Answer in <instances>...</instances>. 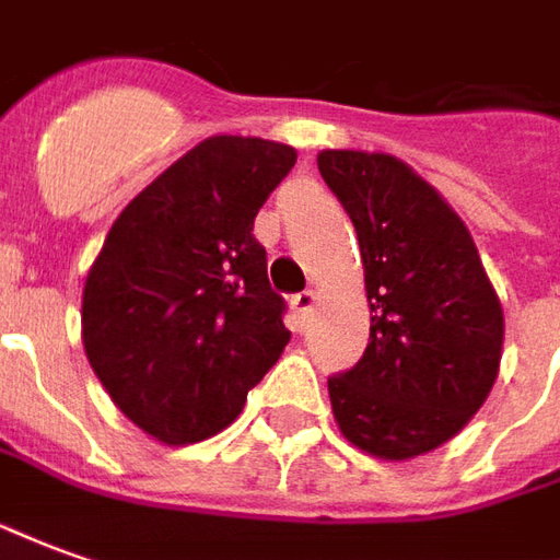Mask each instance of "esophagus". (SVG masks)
<instances>
[{"instance_id": "1", "label": "esophagus", "mask_w": 560, "mask_h": 560, "mask_svg": "<svg viewBox=\"0 0 560 560\" xmlns=\"http://www.w3.org/2000/svg\"><path fill=\"white\" fill-rule=\"evenodd\" d=\"M291 306H293V312L300 315V318H308V312H312V306H315V291L293 293Z\"/></svg>"}]
</instances>
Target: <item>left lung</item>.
<instances>
[{
	"label": "left lung",
	"mask_w": 560,
	"mask_h": 560,
	"mask_svg": "<svg viewBox=\"0 0 560 560\" xmlns=\"http://www.w3.org/2000/svg\"><path fill=\"white\" fill-rule=\"evenodd\" d=\"M320 178L354 224L370 342L327 378L339 430L388 460L452 440L498 378L503 308L470 230L388 154L320 151Z\"/></svg>",
	"instance_id": "left-lung-1"
}]
</instances>
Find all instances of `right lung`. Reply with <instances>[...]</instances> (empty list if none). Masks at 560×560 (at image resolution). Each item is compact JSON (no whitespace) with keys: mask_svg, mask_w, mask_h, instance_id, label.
I'll return each instance as SVG.
<instances>
[{"mask_svg":"<svg viewBox=\"0 0 560 560\" xmlns=\"http://www.w3.org/2000/svg\"><path fill=\"white\" fill-rule=\"evenodd\" d=\"M293 163L291 144L212 136L108 230L84 284V351L117 409L160 443L226 428L291 339L252 230Z\"/></svg>","mask_w":560,"mask_h":560,"instance_id":"obj_1","label":"right lung"}]
</instances>
